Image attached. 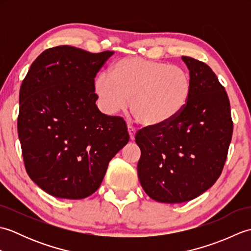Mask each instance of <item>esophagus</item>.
Here are the masks:
<instances>
[{
    "mask_svg": "<svg viewBox=\"0 0 251 251\" xmlns=\"http://www.w3.org/2000/svg\"><path fill=\"white\" fill-rule=\"evenodd\" d=\"M127 130H128V134H129L130 139L134 140L135 139V135H136V129L131 125H127Z\"/></svg>",
    "mask_w": 251,
    "mask_h": 251,
    "instance_id": "1",
    "label": "esophagus"
}]
</instances>
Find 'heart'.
Returning <instances> with one entry per match:
<instances>
[{"label":"heart","instance_id":"obj_1","mask_svg":"<svg viewBox=\"0 0 251 251\" xmlns=\"http://www.w3.org/2000/svg\"><path fill=\"white\" fill-rule=\"evenodd\" d=\"M95 92L106 113L124 110L146 126H161L182 110L191 94V78L182 67L141 57L116 61L111 73H100Z\"/></svg>","mask_w":251,"mask_h":251}]
</instances>
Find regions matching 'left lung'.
<instances>
[{
  "mask_svg": "<svg viewBox=\"0 0 251 251\" xmlns=\"http://www.w3.org/2000/svg\"><path fill=\"white\" fill-rule=\"evenodd\" d=\"M181 59L190 70L188 102L169 122L147 126L135 137L142 188L152 200L168 204L189 201L215 184L233 134L230 100L214 71L194 58Z\"/></svg>",
  "mask_w": 251,
  "mask_h": 251,
  "instance_id": "8db88e82",
  "label": "left lung"
}]
</instances>
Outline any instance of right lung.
Masks as SVG:
<instances>
[{"instance_id":"obj_1","label":"right lung","mask_w":251,"mask_h":251,"mask_svg":"<svg viewBox=\"0 0 251 251\" xmlns=\"http://www.w3.org/2000/svg\"><path fill=\"white\" fill-rule=\"evenodd\" d=\"M113 54L51 47L21 84L17 127L25 167L52 196L81 200L95 193L111 159L129 141L123 117L96 105L95 77Z\"/></svg>"}]
</instances>
